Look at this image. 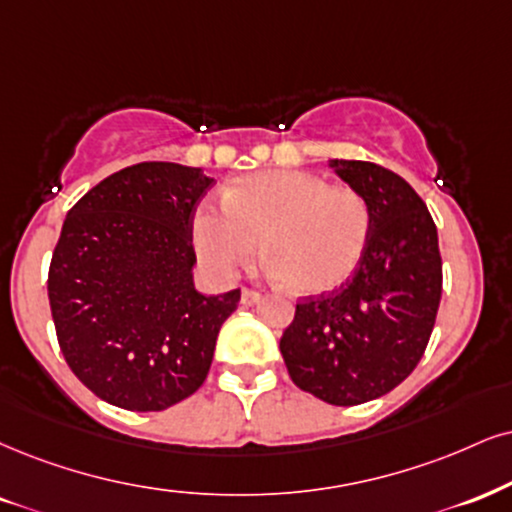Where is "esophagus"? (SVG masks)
Masks as SVG:
<instances>
[{
  "instance_id": "esophagus-1",
  "label": "esophagus",
  "mask_w": 512,
  "mask_h": 512,
  "mask_svg": "<svg viewBox=\"0 0 512 512\" xmlns=\"http://www.w3.org/2000/svg\"><path fill=\"white\" fill-rule=\"evenodd\" d=\"M261 301V294L254 292V289H242V304L251 306V304H258Z\"/></svg>"
}]
</instances>
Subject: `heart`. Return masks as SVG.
<instances>
[{
  "mask_svg": "<svg viewBox=\"0 0 512 512\" xmlns=\"http://www.w3.org/2000/svg\"><path fill=\"white\" fill-rule=\"evenodd\" d=\"M370 227V206L356 189L301 170H268L232 182L223 206H199L192 242L213 275L232 277L263 239L270 275L285 280L289 292L318 296L353 275Z\"/></svg>",
  "mask_w": 512,
  "mask_h": 512,
  "instance_id": "b5f03b06",
  "label": "heart"
}]
</instances>
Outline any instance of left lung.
Listing matches in <instances>:
<instances>
[{"label": "left lung", "mask_w": 512, "mask_h": 512, "mask_svg": "<svg viewBox=\"0 0 512 512\" xmlns=\"http://www.w3.org/2000/svg\"><path fill=\"white\" fill-rule=\"evenodd\" d=\"M330 168L368 201V246L346 285L296 304L280 351L296 387L358 406L399 387L427 349L441 301L439 237L401 175L370 161Z\"/></svg>", "instance_id": "8db88e82"}]
</instances>
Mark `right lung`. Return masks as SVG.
<instances>
[{
  "mask_svg": "<svg viewBox=\"0 0 512 512\" xmlns=\"http://www.w3.org/2000/svg\"><path fill=\"white\" fill-rule=\"evenodd\" d=\"M213 178L149 161L92 187L68 211L49 266L63 358L111 406L166 410L204 384L239 289L194 287L192 220Z\"/></svg>",
  "mask_w": 512,
  "mask_h": 512,
  "instance_id": "add662e5",
  "label": "right lung"
}]
</instances>
